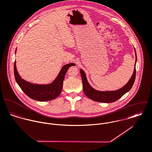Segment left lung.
Listing matches in <instances>:
<instances>
[{"label":"left lung","instance_id":"8db88e82","mask_svg":"<svg viewBox=\"0 0 152 152\" xmlns=\"http://www.w3.org/2000/svg\"><path fill=\"white\" fill-rule=\"evenodd\" d=\"M136 58L137 59L136 53ZM80 73L81 75L83 91L86 96L92 100L101 102H113L117 101L121 98L124 94L128 92L132 88L136 78V68L134 67L133 74L130 78L128 83L121 88L114 91H100L93 88L88 84L86 75L83 70L80 69Z\"/></svg>","mask_w":152,"mask_h":152}]
</instances>
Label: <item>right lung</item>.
<instances>
[{"label":"right lung","mask_w":152,"mask_h":152,"mask_svg":"<svg viewBox=\"0 0 152 152\" xmlns=\"http://www.w3.org/2000/svg\"><path fill=\"white\" fill-rule=\"evenodd\" d=\"M72 65H75V64L70 63L64 65L61 69L56 78L51 84L38 85L30 83L21 78L17 71L15 61V78L22 90L31 99L37 101H50L56 98L61 93L65 75L68 68Z\"/></svg>","instance_id":"right-lung-1"}]
</instances>
